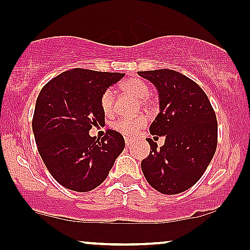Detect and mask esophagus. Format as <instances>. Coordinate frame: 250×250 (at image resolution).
Wrapping results in <instances>:
<instances>
[{"instance_id":"1","label":"esophagus","mask_w":250,"mask_h":250,"mask_svg":"<svg viewBox=\"0 0 250 250\" xmlns=\"http://www.w3.org/2000/svg\"><path fill=\"white\" fill-rule=\"evenodd\" d=\"M133 143V141L132 139H130V138H125V146H130L131 144Z\"/></svg>"}]
</instances>
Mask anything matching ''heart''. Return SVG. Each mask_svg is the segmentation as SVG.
<instances>
[{
	"label": "heart",
	"mask_w": 250,
	"mask_h": 250,
	"mask_svg": "<svg viewBox=\"0 0 250 250\" xmlns=\"http://www.w3.org/2000/svg\"><path fill=\"white\" fill-rule=\"evenodd\" d=\"M120 89L124 93L130 94L133 98L141 99L142 104H147V95H149V85L141 79H128L120 84ZM100 107L106 117H111L114 113V93L107 89L100 99ZM147 124V118L143 114L133 115V117H122L114 120L112 127L117 132L124 136H133Z\"/></svg>",
	"instance_id": "1"
}]
</instances>
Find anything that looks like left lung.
Instances as JSON below:
<instances>
[{
  "mask_svg": "<svg viewBox=\"0 0 250 250\" xmlns=\"http://www.w3.org/2000/svg\"><path fill=\"white\" fill-rule=\"evenodd\" d=\"M157 88L160 113L150 133L165 136V146L152 139L142 170L150 186L163 194H178L198 182L216 152L218 127L205 92L189 77L170 69L138 71Z\"/></svg>",
  "mask_w": 250,
  "mask_h": 250,
  "instance_id": "1",
  "label": "left lung"
}]
</instances>
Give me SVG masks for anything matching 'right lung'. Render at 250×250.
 I'll return each instance as SVG.
<instances>
[{"label":"right lung","instance_id":"right-lung-1","mask_svg":"<svg viewBox=\"0 0 250 250\" xmlns=\"http://www.w3.org/2000/svg\"><path fill=\"white\" fill-rule=\"evenodd\" d=\"M123 77L76 68L40 90L32 119L34 138L47 170L65 188L89 192L100 186L124 150V137L111 128L101 139L89 136L93 126L104 124L101 95Z\"/></svg>","mask_w":250,"mask_h":250}]
</instances>
